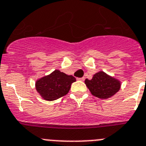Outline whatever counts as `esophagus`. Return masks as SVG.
<instances>
[{
  "label": "esophagus",
  "instance_id": "esophagus-1",
  "mask_svg": "<svg viewBox=\"0 0 146 146\" xmlns=\"http://www.w3.org/2000/svg\"><path fill=\"white\" fill-rule=\"evenodd\" d=\"M84 79H85L84 77H82V78H77V80H78V81H84Z\"/></svg>",
  "mask_w": 146,
  "mask_h": 146
}]
</instances>
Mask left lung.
<instances>
[{
  "label": "left lung",
  "instance_id": "obj_1",
  "mask_svg": "<svg viewBox=\"0 0 146 146\" xmlns=\"http://www.w3.org/2000/svg\"><path fill=\"white\" fill-rule=\"evenodd\" d=\"M85 84L94 97L100 99H108L115 95L121 88V81L104 71H99L91 80L85 79Z\"/></svg>",
  "mask_w": 146,
  "mask_h": 146
}]
</instances>
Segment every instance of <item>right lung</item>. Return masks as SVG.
I'll use <instances>...</instances> for the list:
<instances>
[{
  "label": "right lung",
  "mask_w": 146,
  "mask_h": 146,
  "mask_svg": "<svg viewBox=\"0 0 146 146\" xmlns=\"http://www.w3.org/2000/svg\"><path fill=\"white\" fill-rule=\"evenodd\" d=\"M76 81V78L71 75L55 70L36 80L35 85L36 91L43 99L53 101L68 94L71 84Z\"/></svg>",
  "instance_id": "1"
}]
</instances>
